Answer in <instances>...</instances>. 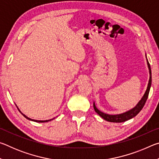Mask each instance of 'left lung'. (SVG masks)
<instances>
[{"mask_svg":"<svg viewBox=\"0 0 159 159\" xmlns=\"http://www.w3.org/2000/svg\"><path fill=\"white\" fill-rule=\"evenodd\" d=\"M145 56H146V59H147V66H148V69H149V83H148V85L147 88V90L145 91V93L144 94V95L142 96V98H141L140 100L139 101V102L137 104V105L133 107V109H131L130 110H128V111H125L124 113H122V114H106V113H104L101 111L100 110H99L98 108H97L95 104V102H93V108L95 109V112L98 114L99 116H101L103 119L105 120H107L109 122H113V123H122L126 121L129 119H131L133 117L135 116L138 115L139 111H141L142 109L143 108V107L144 106L145 102H146L147 99L148 98V95H149V90H150V88L151 85H152V70H151V66L150 64L148 61V60L147 58V55L145 54Z\"/></svg>","mask_w":159,"mask_h":159,"instance_id":"1","label":"left lung"}]
</instances>
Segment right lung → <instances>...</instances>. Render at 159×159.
<instances>
[{"label":"right lung","mask_w":159,"mask_h":159,"mask_svg":"<svg viewBox=\"0 0 159 159\" xmlns=\"http://www.w3.org/2000/svg\"><path fill=\"white\" fill-rule=\"evenodd\" d=\"M15 105H16V104H15ZM16 106H17V105H16ZM17 109H18L19 111H20V112L21 113V114H22V115L24 116H25V117L26 118V119H28V120H32V121H35V122H38V123H45V122L50 121V120H53V119H55V118H52V119H49V120H34V119H31V118H29L28 116H26L25 114H24L23 113H21V111H20V110L19 109L18 107H17Z\"/></svg>","instance_id":"right-lung-1"}]
</instances>
